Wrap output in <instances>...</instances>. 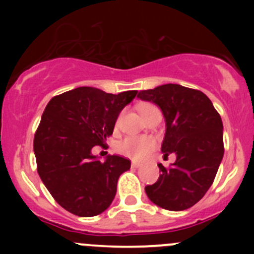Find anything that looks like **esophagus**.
Segmentation results:
<instances>
[{
    "label": "esophagus",
    "mask_w": 254,
    "mask_h": 254,
    "mask_svg": "<svg viewBox=\"0 0 254 254\" xmlns=\"http://www.w3.org/2000/svg\"><path fill=\"white\" fill-rule=\"evenodd\" d=\"M141 163H139V162H136V161H132L131 162V167H134V168H139V167H141Z\"/></svg>",
    "instance_id": "34e87169"
}]
</instances>
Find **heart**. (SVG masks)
Listing matches in <instances>:
<instances>
[{"label": "heart", "mask_w": 254, "mask_h": 254, "mask_svg": "<svg viewBox=\"0 0 254 254\" xmlns=\"http://www.w3.org/2000/svg\"><path fill=\"white\" fill-rule=\"evenodd\" d=\"M153 108L156 107H153L152 104H142L140 107V113L143 115ZM153 148H155V141L147 136H127L118 143V151L134 160H142Z\"/></svg>", "instance_id": "1"}]
</instances>
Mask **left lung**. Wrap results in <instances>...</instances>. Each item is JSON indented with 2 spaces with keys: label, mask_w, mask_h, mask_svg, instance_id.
Wrapping results in <instances>:
<instances>
[{
  "label": "left lung",
  "mask_w": 254,
  "mask_h": 254,
  "mask_svg": "<svg viewBox=\"0 0 254 254\" xmlns=\"http://www.w3.org/2000/svg\"><path fill=\"white\" fill-rule=\"evenodd\" d=\"M160 107L166 122L161 151L176 153L170 168L145 187L148 199L162 209L181 211L198 203L211 187L224 156L222 120L211 101L198 89L168 83L137 94Z\"/></svg>",
  "instance_id": "1"
}]
</instances>
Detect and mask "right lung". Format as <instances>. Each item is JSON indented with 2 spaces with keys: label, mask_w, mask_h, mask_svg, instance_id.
Returning a JSON list of instances; mask_svg holds the SVG:
<instances>
[{
  "label": "right lung",
  "mask_w": 254,
  "mask_h": 254,
  "mask_svg": "<svg viewBox=\"0 0 254 254\" xmlns=\"http://www.w3.org/2000/svg\"><path fill=\"white\" fill-rule=\"evenodd\" d=\"M136 93L78 87L48 103L34 135L37 170L56 203L71 214L96 216L112 204L118 179L131 163L117 155L101 162L92 148L104 145Z\"/></svg>",
  "instance_id": "obj_1"
}]
</instances>
